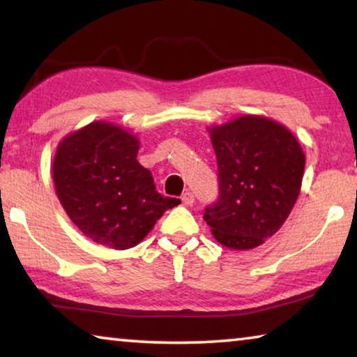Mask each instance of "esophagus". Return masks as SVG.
<instances>
[{
	"instance_id": "34e87169",
	"label": "esophagus",
	"mask_w": 357,
	"mask_h": 357,
	"mask_svg": "<svg viewBox=\"0 0 357 357\" xmlns=\"http://www.w3.org/2000/svg\"><path fill=\"white\" fill-rule=\"evenodd\" d=\"M181 200H183V203L187 204V206H189V204H192L193 202H195V197H193L192 192L187 190V192L183 193V197H181Z\"/></svg>"
}]
</instances>
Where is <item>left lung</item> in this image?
Here are the masks:
<instances>
[{"instance_id":"obj_1","label":"left lung","mask_w":357,"mask_h":357,"mask_svg":"<svg viewBox=\"0 0 357 357\" xmlns=\"http://www.w3.org/2000/svg\"><path fill=\"white\" fill-rule=\"evenodd\" d=\"M208 132L220 193L204 209V220L227 249H255L279 231L298 200L304 151L285 126L258 114H243Z\"/></svg>"}]
</instances>
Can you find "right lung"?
<instances>
[{
	"label": "right lung",
	"instance_id": "add662e5",
	"mask_svg": "<svg viewBox=\"0 0 357 357\" xmlns=\"http://www.w3.org/2000/svg\"><path fill=\"white\" fill-rule=\"evenodd\" d=\"M140 142L116 124L94 121L58 144L52 178L69 219L94 243L126 250L142 243L178 198L160 195L137 160Z\"/></svg>",
	"mask_w": 357,
	"mask_h": 357
}]
</instances>
